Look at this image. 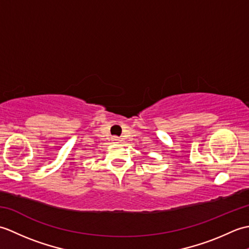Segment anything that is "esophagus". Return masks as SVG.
<instances>
[{"label": "esophagus", "mask_w": 249, "mask_h": 249, "mask_svg": "<svg viewBox=\"0 0 249 249\" xmlns=\"http://www.w3.org/2000/svg\"><path fill=\"white\" fill-rule=\"evenodd\" d=\"M112 142L113 143H120V139L118 137H112Z\"/></svg>", "instance_id": "34e87169"}]
</instances>
